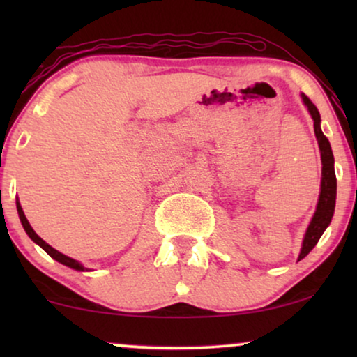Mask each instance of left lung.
<instances>
[{"instance_id":"8db88e82","label":"left lung","mask_w":357,"mask_h":357,"mask_svg":"<svg viewBox=\"0 0 357 357\" xmlns=\"http://www.w3.org/2000/svg\"><path fill=\"white\" fill-rule=\"evenodd\" d=\"M302 100L307 109H309L312 119H314V130L317 141H319L320 155H321V185H320V197L319 203H317V209L314 218L307 227L304 242H302V248L299 253V260H302L312 248L317 245V242L320 241L321 234L325 232V229L328 227L335 213V203H336V175H335V158L331 153L330 141L326 139V136L321 133L320 128V114L317 110V107L312 104L309 97L302 94Z\"/></svg>"}]
</instances>
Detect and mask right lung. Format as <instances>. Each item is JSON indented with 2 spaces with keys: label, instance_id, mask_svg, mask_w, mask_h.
<instances>
[{
  "label": "right lung",
  "instance_id": "add662e5",
  "mask_svg": "<svg viewBox=\"0 0 357 357\" xmlns=\"http://www.w3.org/2000/svg\"><path fill=\"white\" fill-rule=\"evenodd\" d=\"M16 206H17V213H19V219H21V222H22V227H24V231L27 232V236L32 238L33 242L37 243V245H40L43 250H45L48 255H50L52 258H55L56 261H60L61 265H66V266H70V268H73V270H77V271H84V270H87V268H84L81 265L79 261H76L75 258H70V257H66V255H63V253H60L58 250H55V248L53 247H50L48 245V243L43 241V238H40L36 234V231H33V229L31 227V224H29V221H27V218H26V214H24V211H22V208H21V203L19 202H16Z\"/></svg>",
  "mask_w": 357,
  "mask_h": 357
}]
</instances>
